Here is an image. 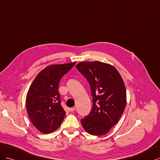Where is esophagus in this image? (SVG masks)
Returning a JSON list of instances; mask_svg holds the SVG:
<instances>
[{"label":"esophagus","mask_w":160,"mask_h":160,"mask_svg":"<svg viewBox=\"0 0 160 160\" xmlns=\"http://www.w3.org/2000/svg\"><path fill=\"white\" fill-rule=\"evenodd\" d=\"M68 110H69V111H70V112H74V111L75 110V108H74V107H73V108H69Z\"/></svg>","instance_id":"esophagus-1"}]
</instances>
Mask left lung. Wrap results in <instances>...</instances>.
I'll use <instances>...</instances> for the list:
<instances>
[{
	"label": "left lung",
	"mask_w": 160,
	"mask_h": 160,
	"mask_svg": "<svg viewBox=\"0 0 160 160\" xmlns=\"http://www.w3.org/2000/svg\"><path fill=\"white\" fill-rule=\"evenodd\" d=\"M76 68L90 85L93 106L81 120L91 135L107 133L120 120L126 105V90L121 75L114 66L99 61L82 62Z\"/></svg>",
	"instance_id": "8db88e82"
}]
</instances>
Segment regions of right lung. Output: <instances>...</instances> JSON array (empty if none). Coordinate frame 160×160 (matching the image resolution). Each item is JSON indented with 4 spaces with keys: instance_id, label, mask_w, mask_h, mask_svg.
<instances>
[{
    "instance_id": "add662e5",
    "label": "right lung",
    "mask_w": 160,
    "mask_h": 160,
    "mask_svg": "<svg viewBox=\"0 0 160 160\" xmlns=\"http://www.w3.org/2000/svg\"><path fill=\"white\" fill-rule=\"evenodd\" d=\"M76 62L46 67L36 76L26 98L28 117L34 127L45 134L60 127L66 112L60 104L59 82Z\"/></svg>"
}]
</instances>
